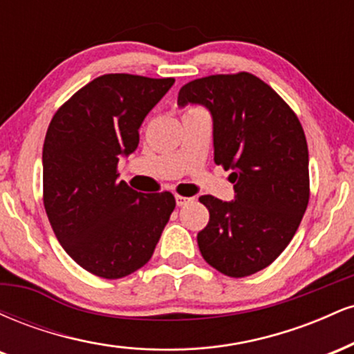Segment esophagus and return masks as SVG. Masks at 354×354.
Segmentation results:
<instances>
[{"label": "esophagus", "instance_id": "obj_1", "mask_svg": "<svg viewBox=\"0 0 354 354\" xmlns=\"http://www.w3.org/2000/svg\"><path fill=\"white\" fill-rule=\"evenodd\" d=\"M189 201H191V198H186V196H181V194H176V205L178 206L188 205Z\"/></svg>", "mask_w": 354, "mask_h": 354}]
</instances>
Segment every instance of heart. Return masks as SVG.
I'll use <instances>...</instances> for the list:
<instances>
[{"instance_id":"1","label":"heart","mask_w":354,"mask_h":354,"mask_svg":"<svg viewBox=\"0 0 354 354\" xmlns=\"http://www.w3.org/2000/svg\"><path fill=\"white\" fill-rule=\"evenodd\" d=\"M193 109H194V108H191V109H188V111H193Z\"/></svg>"}]
</instances>
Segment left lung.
<instances>
[{
	"label": "left lung",
	"instance_id": "left-lung-1",
	"mask_svg": "<svg viewBox=\"0 0 354 354\" xmlns=\"http://www.w3.org/2000/svg\"><path fill=\"white\" fill-rule=\"evenodd\" d=\"M178 104H203L213 118L214 163L234 183V200L205 196L198 233L205 261L231 278L265 270L293 239L310 201L306 136L295 111L251 73L189 81Z\"/></svg>",
	"mask_w": 354,
	"mask_h": 354
}]
</instances>
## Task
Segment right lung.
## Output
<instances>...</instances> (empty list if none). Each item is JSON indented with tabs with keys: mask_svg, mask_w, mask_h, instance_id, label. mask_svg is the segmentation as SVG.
Listing matches in <instances>:
<instances>
[{
	"mask_svg": "<svg viewBox=\"0 0 354 354\" xmlns=\"http://www.w3.org/2000/svg\"><path fill=\"white\" fill-rule=\"evenodd\" d=\"M173 78L103 75L53 116L43 145V203L63 250L89 273L118 279L153 256L176 201L118 180V163L140 143L146 115Z\"/></svg>",
	"mask_w": 354,
	"mask_h": 354,
	"instance_id": "1",
	"label": "right lung"
}]
</instances>
